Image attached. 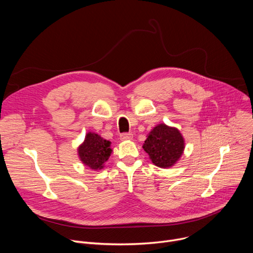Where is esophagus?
I'll return each mask as SVG.
<instances>
[{
    "label": "esophagus",
    "mask_w": 253,
    "mask_h": 253,
    "mask_svg": "<svg viewBox=\"0 0 253 253\" xmlns=\"http://www.w3.org/2000/svg\"><path fill=\"white\" fill-rule=\"evenodd\" d=\"M120 138H121V140H131L132 138H133V134L132 133H124L122 134L121 136H120Z\"/></svg>",
    "instance_id": "1"
}]
</instances>
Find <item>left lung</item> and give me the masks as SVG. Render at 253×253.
<instances>
[{
    "label": "left lung",
    "instance_id": "1",
    "mask_svg": "<svg viewBox=\"0 0 253 253\" xmlns=\"http://www.w3.org/2000/svg\"><path fill=\"white\" fill-rule=\"evenodd\" d=\"M184 148L185 142L180 131L165 123L156 125L142 145L152 163L160 168H171L175 165L180 160Z\"/></svg>",
    "mask_w": 253,
    "mask_h": 253
}]
</instances>
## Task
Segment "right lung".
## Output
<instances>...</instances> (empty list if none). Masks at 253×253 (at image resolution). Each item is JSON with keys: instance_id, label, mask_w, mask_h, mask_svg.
I'll use <instances>...</instances> for the list:
<instances>
[{"instance_id": "right-lung-1", "label": "right lung", "mask_w": 253, "mask_h": 253, "mask_svg": "<svg viewBox=\"0 0 253 253\" xmlns=\"http://www.w3.org/2000/svg\"><path fill=\"white\" fill-rule=\"evenodd\" d=\"M111 144L110 140L104 139L95 132H87L84 141L77 149L80 161L92 170L103 169L113 153Z\"/></svg>"}]
</instances>
